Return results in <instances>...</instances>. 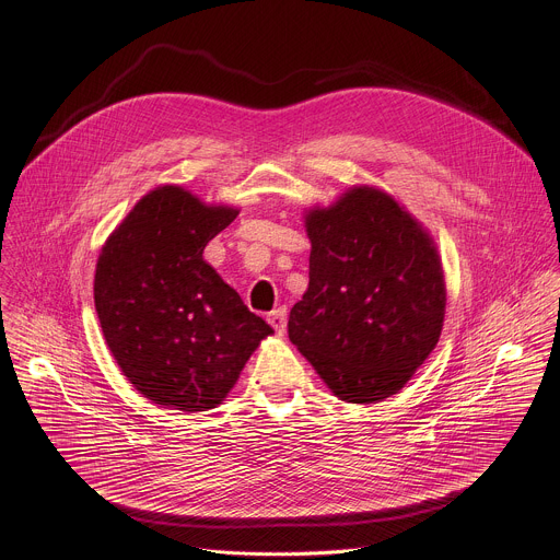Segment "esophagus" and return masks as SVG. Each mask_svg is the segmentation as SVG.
I'll return each mask as SVG.
<instances>
[{"instance_id":"obj_1","label":"esophagus","mask_w":560,"mask_h":560,"mask_svg":"<svg viewBox=\"0 0 560 560\" xmlns=\"http://www.w3.org/2000/svg\"><path fill=\"white\" fill-rule=\"evenodd\" d=\"M268 322H270V326H272L277 332H283V330H285V324H288V307L281 305V307L272 310V312L268 314Z\"/></svg>"}]
</instances>
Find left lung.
Here are the masks:
<instances>
[{"label": "left lung", "instance_id": "1", "mask_svg": "<svg viewBox=\"0 0 560 560\" xmlns=\"http://www.w3.org/2000/svg\"><path fill=\"white\" fill-rule=\"evenodd\" d=\"M310 283L288 337L348 404L401 389L436 348L445 281L432 236L387 192L354 186L305 214Z\"/></svg>", "mask_w": 560, "mask_h": 560}]
</instances>
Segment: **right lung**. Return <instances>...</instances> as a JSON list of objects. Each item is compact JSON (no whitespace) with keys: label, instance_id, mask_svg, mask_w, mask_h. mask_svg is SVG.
Wrapping results in <instances>:
<instances>
[{"label":"right lung","instance_id":"add662e5","mask_svg":"<svg viewBox=\"0 0 560 560\" xmlns=\"http://www.w3.org/2000/svg\"><path fill=\"white\" fill-rule=\"evenodd\" d=\"M236 214L182 186H159L100 253L95 310L104 339L124 376L156 406L217 408L275 332L203 261L210 238Z\"/></svg>","mask_w":560,"mask_h":560}]
</instances>
